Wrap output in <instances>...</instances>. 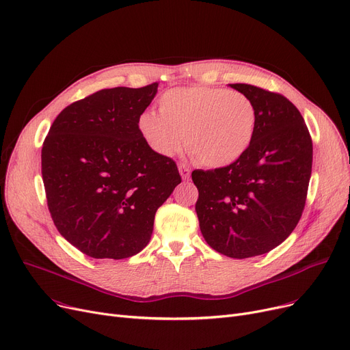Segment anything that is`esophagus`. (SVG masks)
I'll use <instances>...</instances> for the list:
<instances>
[{
	"mask_svg": "<svg viewBox=\"0 0 350 350\" xmlns=\"http://www.w3.org/2000/svg\"><path fill=\"white\" fill-rule=\"evenodd\" d=\"M178 172H180V176L183 180H190V169L187 165L185 164H180L178 165Z\"/></svg>",
	"mask_w": 350,
	"mask_h": 350,
	"instance_id": "esophagus-1",
	"label": "esophagus"
}]
</instances>
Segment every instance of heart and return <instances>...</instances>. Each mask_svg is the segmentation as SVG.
<instances>
[{
    "label": "heart",
    "mask_w": 350,
    "mask_h": 350,
    "mask_svg": "<svg viewBox=\"0 0 350 350\" xmlns=\"http://www.w3.org/2000/svg\"><path fill=\"white\" fill-rule=\"evenodd\" d=\"M137 129L147 146L161 157L185 147L191 157L211 169H221L247 153L256 129L253 100L221 87L191 85L167 90L159 113L146 110Z\"/></svg>",
    "instance_id": "heart-1"
}]
</instances>
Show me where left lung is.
Segmentation results:
<instances>
[{
	"mask_svg": "<svg viewBox=\"0 0 350 350\" xmlns=\"http://www.w3.org/2000/svg\"><path fill=\"white\" fill-rule=\"evenodd\" d=\"M257 129L247 153L215 170H194L196 213L207 245L233 257L259 256L283 243L305 208L313 146L300 111L286 97L250 84Z\"/></svg>",
	"mask_w": 350,
	"mask_h": 350,
	"instance_id": "left-lung-1",
	"label": "left lung"
}]
</instances>
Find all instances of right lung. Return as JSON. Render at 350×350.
<instances>
[{
  "label": "right lung",
  "instance_id": "add662e5",
  "mask_svg": "<svg viewBox=\"0 0 350 350\" xmlns=\"http://www.w3.org/2000/svg\"><path fill=\"white\" fill-rule=\"evenodd\" d=\"M157 87L100 90L59 113L44 140L41 173L53 221L94 259L142 252L157 208L181 183L176 163L156 154L137 129Z\"/></svg>",
  "mask_w": 350,
  "mask_h": 350
}]
</instances>
